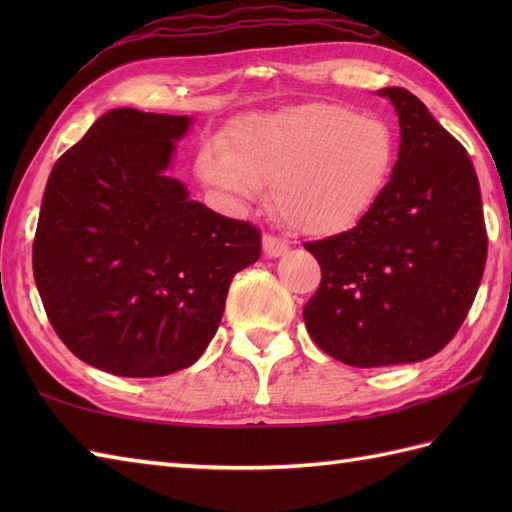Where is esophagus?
<instances>
[{
  "mask_svg": "<svg viewBox=\"0 0 512 512\" xmlns=\"http://www.w3.org/2000/svg\"><path fill=\"white\" fill-rule=\"evenodd\" d=\"M262 246H264V253L268 257H281V255L288 253V242H286V239L275 237V235H270V233H266L262 237Z\"/></svg>",
  "mask_w": 512,
  "mask_h": 512,
  "instance_id": "obj_1",
  "label": "esophagus"
}]
</instances>
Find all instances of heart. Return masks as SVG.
<instances>
[{"label":"heart","instance_id":"heart-1","mask_svg":"<svg viewBox=\"0 0 512 512\" xmlns=\"http://www.w3.org/2000/svg\"><path fill=\"white\" fill-rule=\"evenodd\" d=\"M391 127L334 103L250 114L228 132L226 147L198 158L200 176L237 198L273 184L277 213L310 235L356 226L385 193L396 167Z\"/></svg>","mask_w":512,"mask_h":512}]
</instances>
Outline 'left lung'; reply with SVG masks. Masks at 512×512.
Instances as JSON below:
<instances>
[{"label":"left lung","mask_w":512,"mask_h":512,"mask_svg":"<svg viewBox=\"0 0 512 512\" xmlns=\"http://www.w3.org/2000/svg\"><path fill=\"white\" fill-rule=\"evenodd\" d=\"M400 123L385 193L350 231L308 242L321 284L303 308L325 354L352 367L424 361L460 330L488 237L466 149L405 88H385Z\"/></svg>","instance_id":"left-lung-1"}]
</instances>
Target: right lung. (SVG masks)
<instances>
[{
  "mask_svg": "<svg viewBox=\"0 0 512 512\" xmlns=\"http://www.w3.org/2000/svg\"><path fill=\"white\" fill-rule=\"evenodd\" d=\"M187 116L105 112L52 167L32 270L54 332L83 363L127 378L193 365L228 286L255 264L250 222L189 200L165 176Z\"/></svg>",
  "mask_w": 512,
  "mask_h": 512,
  "instance_id": "add662e5",
  "label": "right lung"
}]
</instances>
